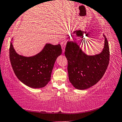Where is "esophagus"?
<instances>
[{
	"instance_id": "esophagus-1",
	"label": "esophagus",
	"mask_w": 122,
	"mask_h": 122,
	"mask_svg": "<svg viewBox=\"0 0 122 122\" xmlns=\"http://www.w3.org/2000/svg\"><path fill=\"white\" fill-rule=\"evenodd\" d=\"M61 47H62V52H65V46H66V42L65 40H62L60 42Z\"/></svg>"
}]
</instances>
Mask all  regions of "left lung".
<instances>
[{
	"mask_svg": "<svg viewBox=\"0 0 122 122\" xmlns=\"http://www.w3.org/2000/svg\"><path fill=\"white\" fill-rule=\"evenodd\" d=\"M104 46L100 54L87 55L76 42L68 41L65 55L68 62L69 80L73 87L85 90L93 86L101 80L108 66L109 49L106 36Z\"/></svg>",
	"mask_w": 122,
	"mask_h": 122,
	"instance_id": "8db88e82",
	"label": "left lung"
}]
</instances>
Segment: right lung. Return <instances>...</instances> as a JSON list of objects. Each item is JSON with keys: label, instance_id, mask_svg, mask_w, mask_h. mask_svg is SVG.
<instances>
[{"label": "right lung", "instance_id": "add662e5", "mask_svg": "<svg viewBox=\"0 0 122 122\" xmlns=\"http://www.w3.org/2000/svg\"><path fill=\"white\" fill-rule=\"evenodd\" d=\"M61 53L60 44H46L40 52L31 57L17 54L11 42L9 48L10 60L15 75L24 84L33 88L44 87L50 81L54 63Z\"/></svg>", "mask_w": 122, "mask_h": 122}]
</instances>
